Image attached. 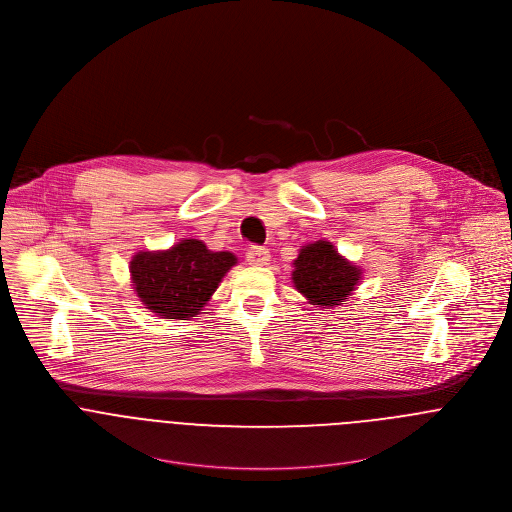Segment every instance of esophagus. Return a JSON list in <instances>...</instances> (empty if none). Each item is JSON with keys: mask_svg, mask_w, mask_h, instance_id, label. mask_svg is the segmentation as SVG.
<instances>
[{"mask_svg": "<svg viewBox=\"0 0 512 512\" xmlns=\"http://www.w3.org/2000/svg\"><path fill=\"white\" fill-rule=\"evenodd\" d=\"M246 260L250 266H268L270 264V250L264 246H252L246 252Z\"/></svg>", "mask_w": 512, "mask_h": 512, "instance_id": "esophagus-1", "label": "esophagus"}]
</instances>
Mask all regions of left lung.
<instances>
[{"mask_svg":"<svg viewBox=\"0 0 512 512\" xmlns=\"http://www.w3.org/2000/svg\"><path fill=\"white\" fill-rule=\"evenodd\" d=\"M363 268L347 260L333 242L315 240L299 248L293 260V288L307 303L333 309L343 305L363 280Z\"/></svg>","mask_w":512,"mask_h":512,"instance_id":"1","label":"left lung"}]
</instances>
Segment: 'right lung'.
<instances>
[{"instance_id": "add662e5", "label": "right lung", "mask_w": 512, "mask_h": 512, "mask_svg": "<svg viewBox=\"0 0 512 512\" xmlns=\"http://www.w3.org/2000/svg\"><path fill=\"white\" fill-rule=\"evenodd\" d=\"M232 252H213L197 238L167 250H140L130 260L134 292L163 319H191L211 301L222 278L236 266Z\"/></svg>"}]
</instances>
